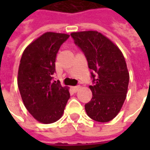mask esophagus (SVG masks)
<instances>
[{"label": "esophagus", "instance_id": "1", "mask_svg": "<svg viewBox=\"0 0 150 150\" xmlns=\"http://www.w3.org/2000/svg\"><path fill=\"white\" fill-rule=\"evenodd\" d=\"M79 88H80V86H75V87H73L72 89H73V91H75V92H76V91H79Z\"/></svg>", "mask_w": 150, "mask_h": 150}]
</instances>
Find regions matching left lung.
<instances>
[{
  "mask_svg": "<svg viewBox=\"0 0 150 150\" xmlns=\"http://www.w3.org/2000/svg\"><path fill=\"white\" fill-rule=\"evenodd\" d=\"M83 50L91 70L93 85L90 102L85 104L88 116L98 122L114 119L122 108L128 92L129 73L121 50L109 38L98 31L71 34Z\"/></svg>",
  "mask_w": 150,
  "mask_h": 150,
  "instance_id": "1",
  "label": "left lung"
}]
</instances>
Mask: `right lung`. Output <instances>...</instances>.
I'll return each mask as SVG.
<instances>
[{"mask_svg":"<svg viewBox=\"0 0 150 150\" xmlns=\"http://www.w3.org/2000/svg\"><path fill=\"white\" fill-rule=\"evenodd\" d=\"M69 34L46 32L25 49L18 73V85L25 107L34 119L51 124L62 117L70 98L68 88L52 81L55 59Z\"/></svg>","mask_w":150,"mask_h":150,"instance_id":"obj_1","label":"right lung"}]
</instances>
